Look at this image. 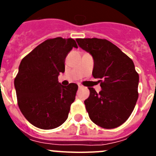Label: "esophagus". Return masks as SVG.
<instances>
[{
	"instance_id": "esophagus-1",
	"label": "esophagus",
	"mask_w": 156,
	"mask_h": 156,
	"mask_svg": "<svg viewBox=\"0 0 156 156\" xmlns=\"http://www.w3.org/2000/svg\"><path fill=\"white\" fill-rule=\"evenodd\" d=\"M78 87H79V88H82V87H83V86L82 84H80V83H79V84H78Z\"/></svg>"
}]
</instances>
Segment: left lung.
<instances>
[{
	"label": "left lung",
	"mask_w": 156,
	"mask_h": 156,
	"mask_svg": "<svg viewBox=\"0 0 156 156\" xmlns=\"http://www.w3.org/2000/svg\"><path fill=\"white\" fill-rule=\"evenodd\" d=\"M82 49L93 56L92 75L100 79L101 90L92 87L84 101L93 122L105 129H113L124 123L131 115L138 98L139 75L134 64L117 46L105 39L76 40Z\"/></svg>",
	"instance_id": "1"
}]
</instances>
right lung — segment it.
Here are the masks:
<instances>
[{"mask_svg":"<svg viewBox=\"0 0 156 156\" xmlns=\"http://www.w3.org/2000/svg\"><path fill=\"white\" fill-rule=\"evenodd\" d=\"M73 48L72 38L48 39L25 56L14 83L18 105L25 118L36 127L51 129L67 119L78 85L62 86L58 80L65 72V59Z\"/></svg>","mask_w":156,"mask_h":156,"instance_id":"right-lung-1","label":"right lung"}]
</instances>
